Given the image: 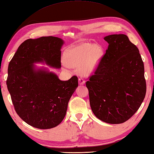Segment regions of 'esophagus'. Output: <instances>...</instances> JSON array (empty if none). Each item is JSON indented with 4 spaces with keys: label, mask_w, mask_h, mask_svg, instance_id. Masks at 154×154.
Returning <instances> with one entry per match:
<instances>
[{
    "label": "esophagus",
    "mask_w": 154,
    "mask_h": 154,
    "mask_svg": "<svg viewBox=\"0 0 154 154\" xmlns=\"http://www.w3.org/2000/svg\"><path fill=\"white\" fill-rule=\"evenodd\" d=\"M78 82H79L80 85H84L85 84V80L83 78H78Z\"/></svg>",
    "instance_id": "34e87169"
}]
</instances>
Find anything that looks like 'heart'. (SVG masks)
Returning a JSON list of instances; mask_svg holds the SVG:
<instances>
[{
  "instance_id": "heart-1",
  "label": "heart",
  "mask_w": 154,
  "mask_h": 154,
  "mask_svg": "<svg viewBox=\"0 0 154 154\" xmlns=\"http://www.w3.org/2000/svg\"><path fill=\"white\" fill-rule=\"evenodd\" d=\"M103 54L101 47L90 43H83L68 50L65 54L66 63L68 66L79 67L82 73L93 71Z\"/></svg>"
}]
</instances>
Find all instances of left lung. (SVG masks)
<instances>
[{
    "mask_svg": "<svg viewBox=\"0 0 154 154\" xmlns=\"http://www.w3.org/2000/svg\"><path fill=\"white\" fill-rule=\"evenodd\" d=\"M109 43L94 74L86 82L91 109L101 121L121 124L134 115L146 93L139 50L124 34L104 37Z\"/></svg>",
    "mask_w": 154,
    "mask_h": 154,
    "instance_id": "left-lung-1",
    "label": "left lung"
}]
</instances>
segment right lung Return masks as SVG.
<instances>
[{
    "instance_id": "1",
    "label": "right lung",
    "mask_w": 154,
    "mask_h": 154,
    "mask_svg": "<svg viewBox=\"0 0 154 154\" xmlns=\"http://www.w3.org/2000/svg\"><path fill=\"white\" fill-rule=\"evenodd\" d=\"M63 41L57 37L29 39L18 47L10 61L6 85L16 113L27 124L40 129L59 125L78 86V77L61 81L55 74L36 70L34 63L60 68Z\"/></svg>"
}]
</instances>
